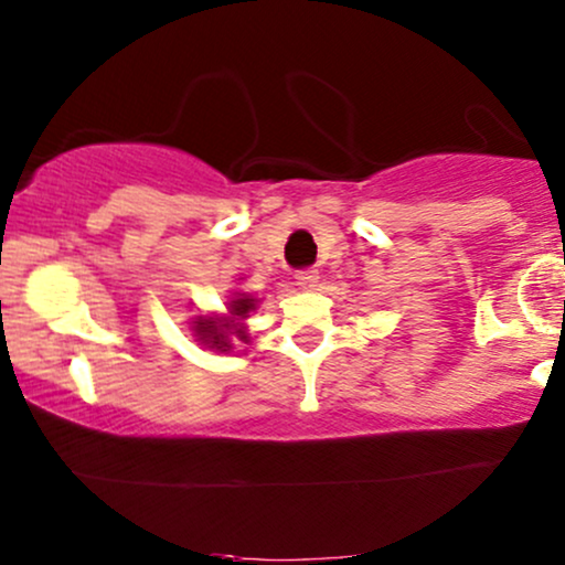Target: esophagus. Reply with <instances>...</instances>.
<instances>
[{
    "label": "esophagus",
    "mask_w": 565,
    "mask_h": 565,
    "mask_svg": "<svg viewBox=\"0 0 565 565\" xmlns=\"http://www.w3.org/2000/svg\"><path fill=\"white\" fill-rule=\"evenodd\" d=\"M295 281H297V287H300V289H313L316 284H319V270H313V268L297 270Z\"/></svg>",
    "instance_id": "obj_1"
}]
</instances>
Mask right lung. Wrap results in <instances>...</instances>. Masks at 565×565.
Returning a JSON list of instances; mask_svg holds the SVG:
<instances>
[{
  "label": "right lung",
  "instance_id": "obj_1",
  "mask_svg": "<svg viewBox=\"0 0 565 565\" xmlns=\"http://www.w3.org/2000/svg\"><path fill=\"white\" fill-rule=\"evenodd\" d=\"M255 305H257L255 297L236 291V297L228 302V310H225L223 316H196V319H193V334H196L201 345L225 353V350L233 348L231 337H238L242 342L249 340L244 332L242 321L249 319Z\"/></svg>",
  "mask_w": 565,
  "mask_h": 565
}]
</instances>
